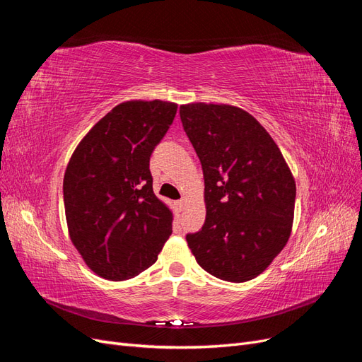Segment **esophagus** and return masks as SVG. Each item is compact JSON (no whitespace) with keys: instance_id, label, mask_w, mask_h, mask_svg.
Listing matches in <instances>:
<instances>
[{"instance_id":"esophagus-1","label":"esophagus","mask_w":362,"mask_h":362,"mask_svg":"<svg viewBox=\"0 0 362 362\" xmlns=\"http://www.w3.org/2000/svg\"><path fill=\"white\" fill-rule=\"evenodd\" d=\"M185 204H187V201H185V199H180V201L177 202V205H178V208H180L181 211L185 208Z\"/></svg>"}]
</instances>
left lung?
Here are the masks:
<instances>
[{
    "mask_svg": "<svg viewBox=\"0 0 362 362\" xmlns=\"http://www.w3.org/2000/svg\"><path fill=\"white\" fill-rule=\"evenodd\" d=\"M180 116L205 182V223L187 234V245L210 275L254 279L290 238L293 173L275 140L243 108L192 103L180 107Z\"/></svg>",
    "mask_w": 362,
    "mask_h": 362,
    "instance_id": "1",
    "label": "left lung"
}]
</instances>
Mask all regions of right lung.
<instances>
[{
    "label": "right lung",
    "mask_w": 362,
    "mask_h": 362,
    "mask_svg": "<svg viewBox=\"0 0 362 362\" xmlns=\"http://www.w3.org/2000/svg\"><path fill=\"white\" fill-rule=\"evenodd\" d=\"M178 104L133 100L90 128L63 178L71 242L92 272L125 281L157 261L173 214L152 190L149 157L168 133Z\"/></svg>",
    "instance_id": "right-lung-1"
}]
</instances>
